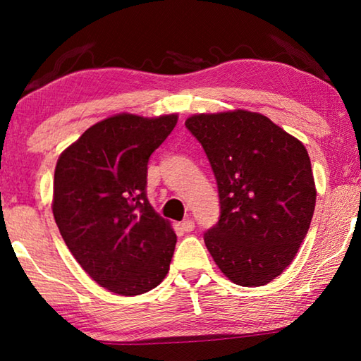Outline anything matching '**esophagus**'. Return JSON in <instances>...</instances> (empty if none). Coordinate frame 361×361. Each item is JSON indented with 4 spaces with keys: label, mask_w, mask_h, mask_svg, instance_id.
Instances as JSON below:
<instances>
[{
    "label": "esophagus",
    "mask_w": 361,
    "mask_h": 361,
    "mask_svg": "<svg viewBox=\"0 0 361 361\" xmlns=\"http://www.w3.org/2000/svg\"><path fill=\"white\" fill-rule=\"evenodd\" d=\"M180 226H181V229L185 231V232H191V231H194V221L192 219H185V221H181L180 223Z\"/></svg>",
    "instance_id": "1"
}]
</instances>
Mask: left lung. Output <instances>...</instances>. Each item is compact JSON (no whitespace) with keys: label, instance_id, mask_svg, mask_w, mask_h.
I'll return each instance as SVG.
<instances>
[{"label":"left lung","instance_id":"8db88e82","mask_svg":"<svg viewBox=\"0 0 361 361\" xmlns=\"http://www.w3.org/2000/svg\"><path fill=\"white\" fill-rule=\"evenodd\" d=\"M185 126L215 173L219 221L204 234L231 282L262 286L295 259L315 210L317 189L305 146L264 114L200 113Z\"/></svg>","mask_w":361,"mask_h":361}]
</instances>
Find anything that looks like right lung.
<instances>
[{
    "mask_svg": "<svg viewBox=\"0 0 361 361\" xmlns=\"http://www.w3.org/2000/svg\"><path fill=\"white\" fill-rule=\"evenodd\" d=\"M176 122L178 114L109 116L57 161L52 213L60 234L84 271L116 295H142L169 272L176 234L145 189L149 156Z\"/></svg>",
    "mask_w": 361,
    "mask_h": 361,
    "instance_id": "right-lung-1",
    "label": "right lung"
}]
</instances>
